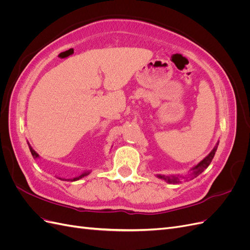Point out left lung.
Returning a JSON list of instances; mask_svg holds the SVG:
<instances>
[{
  "instance_id": "left-lung-1",
  "label": "left lung",
  "mask_w": 250,
  "mask_h": 250,
  "mask_svg": "<svg viewBox=\"0 0 250 250\" xmlns=\"http://www.w3.org/2000/svg\"><path fill=\"white\" fill-rule=\"evenodd\" d=\"M218 145H219V142L216 144V146L214 147L213 150L210 151L209 154L208 156L204 157L200 163H198L197 165L194 166V167L190 170V173H188V175H185V176L184 175H162V174H157L156 177L165 180L166 183L173 184V185L180 184L181 180H183V179H187V180L188 179H190V180L194 179L195 177H197L199 174H201L204 170H206L208 167L211 160H213L214 156H215V153H216V151H217Z\"/></svg>"
}]
</instances>
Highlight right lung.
I'll return each mask as SVG.
<instances>
[{
    "mask_svg": "<svg viewBox=\"0 0 250 250\" xmlns=\"http://www.w3.org/2000/svg\"><path fill=\"white\" fill-rule=\"evenodd\" d=\"M28 143V146H29V149H30V152H31V154H32V156L34 157V158H40V154L36 152V151L31 147V145H30L29 144V142H27ZM90 173V171L88 170V171H84L83 173H81L80 175H78V176H76V177H73V178H69V179H65V178H62V177H57V178H59L60 180H67V181H76V180H79V179H81L82 177H84V176H87L88 174Z\"/></svg>",
    "mask_w": 250,
    "mask_h": 250,
    "instance_id": "right-lung-1",
    "label": "right lung"
}]
</instances>
